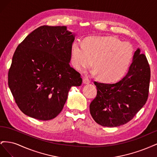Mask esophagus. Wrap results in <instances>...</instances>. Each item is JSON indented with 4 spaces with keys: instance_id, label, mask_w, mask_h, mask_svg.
Returning a JSON list of instances; mask_svg holds the SVG:
<instances>
[{
    "instance_id": "34e87169",
    "label": "esophagus",
    "mask_w": 157,
    "mask_h": 157,
    "mask_svg": "<svg viewBox=\"0 0 157 157\" xmlns=\"http://www.w3.org/2000/svg\"><path fill=\"white\" fill-rule=\"evenodd\" d=\"M90 81L88 79H87V78H84L83 79V83L84 84H90Z\"/></svg>"
}]
</instances>
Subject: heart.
Listing matches in <instances>:
<instances>
[{
    "mask_svg": "<svg viewBox=\"0 0 157 157\" xmlns=\"http://www.w3.org/2000/svg\"><path fill=\"white\" fill-rule=\"evenodd\" d=\"M134 54L132 46L113 37H90L84 42L75 41L71 49V63L83 71L93 63L92 75L113 81L121 78L128 69Z\"/></svg>",
    "mask_w": 157,
    "mask_h": 157,
    "instance_id": "obj_1",
    "label": "heart"
}]
</instances>
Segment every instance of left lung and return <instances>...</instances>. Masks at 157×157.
<instances>
[{"label":"left lung","mask_w":157,"mask_h":157,"mask_svg":"<svg viewBox=\"0 0 157 157\" xmlns=\"http://www.w3.org/2000/svg\"><path fill=\"white\" fill-rule=\"evenodd\" d=\"M151 71L146 56L137 48L127 74L113 83L94 82L97 96L90 105L98 124L117 127L130 121L145 104L149 95Z\"/></svg>","instance_id":"1"}]
</instances>
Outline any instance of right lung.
Listing matches in <instances>:
<instances>
[{
	"label": "right lung",
	"instance_id": "obj_1",
	"mask_svg": "<svg viewBox=\"0 0 157 157\" xmlns=\"http://www.w3.org/2000/svg\"><path fill=\"white\" fill-rule=\"evenodd\" d=\"M75 37L66 26L43 25L17 47L8 86L25 115L40 121L54 118L62 111L71 88L81 85L80 74L69 65Z\"/></svg>",
	"mask_w": 157,
	"mask_h": 157
}]
</instances>
